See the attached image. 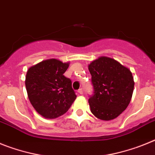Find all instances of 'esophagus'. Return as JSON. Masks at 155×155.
<instances>
[{
  "instance_id": "esophagus-1",
  "label": "esophagus",
  "mask_w": 155,
  "mask_h": 155,
  "mask_svg": "<svg viewBox=\"0 0 155 155\" xmlns=\"http://www.w3.org/2000/svg\"><path fill=\"white\" fill-rule=\"evenodd\" d=\"M78 93H79V94H83V89H79V91H78Z\"/></svg>"
}]
</instances>
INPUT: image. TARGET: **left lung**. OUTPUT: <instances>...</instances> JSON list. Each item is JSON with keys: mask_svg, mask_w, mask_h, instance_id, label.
Listing matches in <instances>:
<instances>
[{"mask_svg": "<svg viewBox=\"0 0 155 155\" xmlns=\"http://www.w3.org/2000/svg\"><path fill=\"white\" fill-rule=\"evenodd\" d=\"M88 68L94 91L89 99L91 112L101 120H112L126 109L131 101L134 88L131 71L105 56L93 61Z\"/></svg>", "mask_w": 155, "mask_h": 155, "instance_id": "1", "label": "left lung"}]
</instances>
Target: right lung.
Returning <instances> with one entry per match:
<instances>
[{"instance_id":"right-lung-1","label":"right lung","mask_w":155,"mask_h":155,"mask_svg":"<svg viewBox=\"0 0 155 155\" xmlns=\"http://www.w3.org/2000/svg\"><path fill=\"white\" fill-rule=\"evenodd\" d=\"M68 66L69 62L51 58L28 69L25 81L28 97L44 118L54 119L64 115L76 100L71 79L63 75Z\"/></svg>"}]
</instances>
